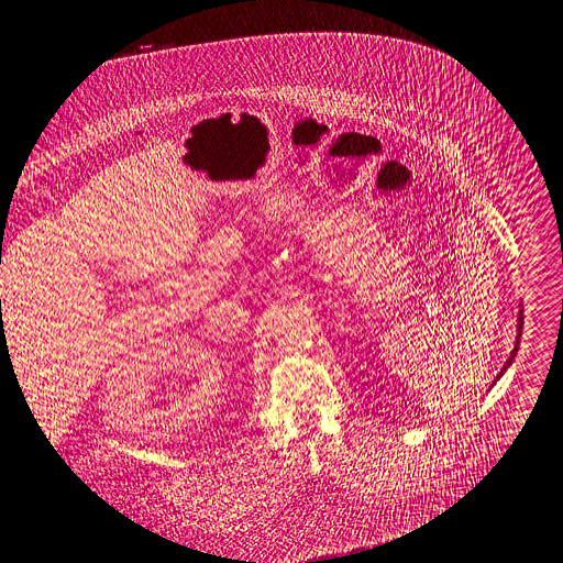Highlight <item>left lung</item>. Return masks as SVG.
Segmentation results:
<instances>
[{
	"label": "left lung",
	"mask_w": 563,
	"mask_h": 563,
	"mask_svg": "<svg viewBox=\"0 0 563 563\" xmlns=\"http://www.w3.org/2000/svg\"><path fill=\"white\" fill-rule=\"evenodd\" d=\"M520 328H522V317H520V319H518V340H520ZM518 340H516V349H514V351H511V355H509V360H507V364H505V368H507V366H509V364H511V360H514V357H516V351H518ZM505 368H503V371H505ZM503 371H500V376H503Z\"/></svg>",
	"instance_id": "obj_1"
}]
</instances>
